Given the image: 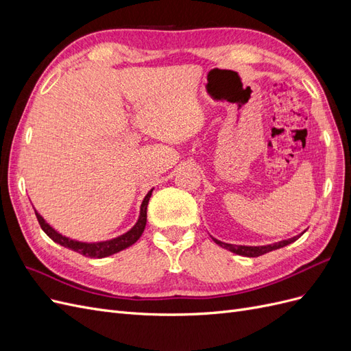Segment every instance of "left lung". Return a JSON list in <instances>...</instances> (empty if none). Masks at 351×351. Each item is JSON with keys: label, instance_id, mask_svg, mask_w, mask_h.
I'll return each mask as SVG.
<instances>
[{"label": "left lung", "instance_id": "8db88e82", "mask_svg": "<svg viewBox=\"0 0 351 351\" xmlns=\"http://www.w3.org/2000/svg\"><path fill=\"white\" fill-rule=\"evenodd\" d=\"M303 232H304V231H303ZM303 232H302V234H303ZM302 234L294 236V237H291V239H289V240H282V241L274 243V244H267V246H239V244L224 243V241L217 240V239H214V237H212V240H214V241L218 244V246L224 247V249H227V250H230V252H232V253H236V254H240V256L258 258V256H261V254H265V253H268V252L277 250V249H281V247L287 246V244H290V243L295 241Z\"/></svg>", "mask_w": 351, "mask_h": 351}]
</instances>
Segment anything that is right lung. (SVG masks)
I'll return each mask as SVG.
<instances>
[{
  "label": "right lung",
  "mask_w": 351,
  "mask_h": 351,
  "mask_svg": "<svg viewBox=\"0 0 351 351\" xmlns=\"http://www.w3.org/2000/svg\"><path fill=\"white\" fill-rule=\"evenodd\" d=\"M154 189H151L147 195L145 196L142 205H141V214H139V219H137L136 224L127 231L124 234L111 239V240H105V241H95V243H88V241H77V240H73L70 237L62 236L61 232H58L57 230L52 228L48 222L40 217L39 212L35 209V214L36 218L39 221V226L40 228L45 231V234L51 239L54 240L56 243L61 244V246H64L73 252H77L83 256H88V258H107L111 256L114 253H119L127 247H130L132 244H134L137 240L141 239L142 232L146 227V209H147V202H149L151 196H152Z\"/></svg>",
  "instance_id": "right-lung-1"
}]
</instances>
